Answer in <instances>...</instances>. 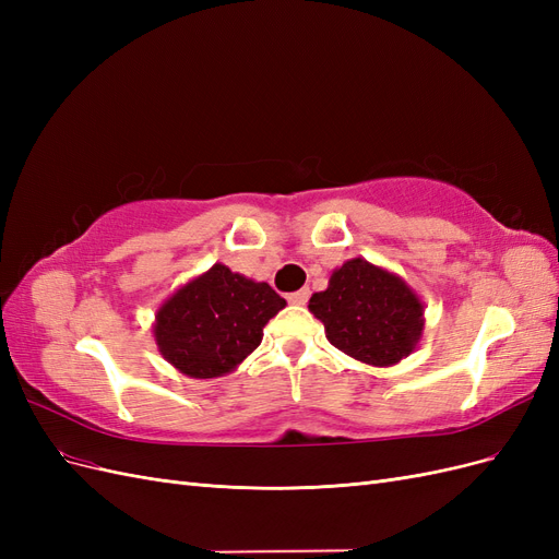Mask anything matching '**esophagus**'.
<instances>
[{
	"label": "esophagus",
	"instance_id": "esophagus-1",
	"mask_svg": "<svg viewBox=\"0 0 559 559\" xmlns=\"http://www.w3.org/2000/svg\"><path fill=\"white\" fill-rule=\"evenodd\" d=\"M308 298H310V289H300V292L289 294V302H292V306H306Z\"/></svg>",
	"mask_w": 559,
	"mask_h": 559
}]
</instances>
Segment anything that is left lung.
Listing matches in <instances>:
<instances>
[{"instance_id":"left-lung-1","label":"left lung","mask_w":559,"mask_h":559,"mask_svg":"<svg viewBox=\"0 0 559 559\" xmlns=\"http://www.w3.org/2000/svg\"><path fill=\"white\" fill-rule=\"evenodd\" d=\"M333 347L368 366L389 368L417 349L425 302L403 277L366 259L335 267L329 286L310 298Z\"/></svg>"}]
</instances>
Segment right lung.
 Returning a JSON list of instances; mask_svg holds the SVG:
<instances>
[{
  "label": "right lung",
  "mask_w": 559,
  "mask_h": 559,
  "mask_svg": "<svg viewBox=\"0 0 559 559\" xmlns=\"http://www.w3.org/2000/svg\"><path fill=\"white\" fill-rule=\"evenodd\" d=\"M284 306L267 282L214 263L160 302L154 341L179 373L195 380L224 378L261 345L265 324Z\"/></svg>",
  "instance_id": "obj_1"
}]
</instances>
